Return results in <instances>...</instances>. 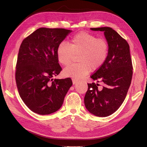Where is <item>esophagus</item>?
Returning <instances> with one entry per match:
<instances>
[{
	"label": "esophagus",
	"instance_id": "34e87169",
	"mask_svg": "<svg viewBox=\"0 0 147 147\" xmlns=\"http://www.w3.org/2000/svg\"><path fill=\"white\" fill-rule=\"evenodd\" d=\"M72 81H73V84H77L78 82V81L77 80V79H72Z\"/></svg>",
	"mask_w": 147,
	"mask_h": 147
}]
</instances>
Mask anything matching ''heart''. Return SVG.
Wrapping results in <instances>:
<instances>
[{
	"label": "heart",
	"mask_w": 147,
	"mask_h": 147,
	"mask_svg": "<svg viewBox=\"0 0 147 147\" xmlns=\"http://www.w3.org/2000/svg\"><path fill=\"white\" fill-rule=\"evenodd\" d=\"M79 53V63L71 64L64 69L67 77L80 79L89 73L90 69L99 68L106 61L108 53L107 42L89 32L82 31L74 35L70 44L62 42L57 49L58 62L62 65H68L74 54Z\"/></svg>",
	"instance_id": "obj_1"
}]
</instances>
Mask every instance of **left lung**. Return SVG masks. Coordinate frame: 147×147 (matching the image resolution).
Instances as JSON below:
<instances>
[{
    "instance_id": "obj_1",
    "label": "left lung",
    "mask_w": 147,
    "mask_h": 147,
    "mask_svg": "<svg viewBox=\"0 0 147 147\" xmlns=\"http://www.w3.org/2000/svg\"><path fill=\"white\" fill-rule=\"evenodd\" d=\"M103 31L108 45L106 61L90 78L97 82L88 84L84 97L87 110L98 117H107L115 113L123 103L131 83L132 77V59L129 45L114 29L109 27L90 28Z\"/></svg>"
}]
</instances>
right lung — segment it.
Returning a JSON list of instances; mask_svg holds the SVG:
<instances>
[{"label": "right lung", "instance_id": "right-lung-1", "mask_svg": "<svg viewBox=\"0 0 147 147\" xmlns=\"http://www.w3.org/2000/svg\"><path fill=\"white\" fill-rule=\"evenodd\" d=\"M71 32L63 28H40L20 45L16 86L23 102L37 114L49 115L59 110L73 84L69 78H52L61 71L57 57L58 46Z\"/></svg>", "mask_w": 147, "mask_h": 147}]
</instances>
